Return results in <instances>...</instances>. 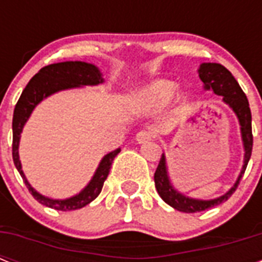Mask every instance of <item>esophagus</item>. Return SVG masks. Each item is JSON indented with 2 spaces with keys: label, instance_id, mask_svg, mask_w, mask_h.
I'll return each mask as SVG.
<instances>
[{
  "label": "esophagus",
  "instance_id": "esophagus-1",
  "mask_svg": "<svg viewBox=\"0 0 262 262\" xmlns=\"http://www.w3.org/2000/svg\"><path fill=\"white\" fill-rule=\"evenodd\" d=\"M152 137H154V135H152L151 132L141 130L136 135V141H137L139 144H144V143H147V141H151Z\"/></svg>",
  "mask_w": 262,
  "mask_h": 262
}]
</instances>
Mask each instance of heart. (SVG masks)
Returning a JSON list of instances; mask_svg holds the SVG:
<instances>
[{"instance_id":"1","label":"heart","mask_w":262,"mask_h":262,"mask_svg":"<svg viewBox=\"0 0 262 262\" xmlns=\"http://www.w3.org/2000/svg\"><path fill=\"white\" fill-rule=\"evenodd\" d=\"M178 91V84L171 80H155L132 95L130 106L141 114L162 110L171 102Z\"/></svg>"}]
</instances>
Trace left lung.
I'll list each match as a JSON object with an SVG mask.
<instances>
[{"instance_id": "left-lung-1", "label": "left lung", "mask_w": 262, "mask_h": 262, "mask_svg": "<svg viewBox=\"0 0 262 262\" xmlns=\"http://www.w3.org/2000/svg\"><path fill=\"white\" fill-rule=\"evenodd\" d=\"M199 76L204 84V90L213 91V94L223 96V102L227 104L234 114L238 118L241 129V137H242V144H244V166L241 170L235 183L232 185L231 189H228L224 194L211 200H200L191 199L189 195H185L183 193L178 191L171 183L170 175H168L167 160L164 152L162 154L160 162L158 164V168L155 171V187L159 195L163 199L164 203H167L170 207H172L177 211L186 212V213H194V212L205 211L208 208L215 207L219 204L227 201L231 194L238 187L242 175L245 174L246 166H248L250 156H252L253 148V135H252V113L246 95L239 87V84L234 79L231 72L226 69L223 65L215 62H204L199 68Z\"/></svg>"}]
</instances>
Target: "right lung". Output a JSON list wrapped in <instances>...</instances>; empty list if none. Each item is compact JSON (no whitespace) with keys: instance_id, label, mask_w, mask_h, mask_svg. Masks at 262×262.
Segmentation results:
<instances>
[{"instance_id":"obj_1","label":"right lung","mask_w":262,"mask_h":262,"mask_svg":"<svg viewBox=\"0 0 262 262\" xmlns=\"http://www.w3.org/2000/svg\"><path fill=\"white\" fill-rule=\"evenodd\" d=\"M102 83H104L102 72L99 71V68L95 67L94 63L83 62V61H65V62L51 63L42 68L30 80V83L27 84L17 104L14 107L13 122H12V130H13L12 156H13L14 166L21 175L23 181L28 187L30 193L34 195V199L46 207L57 209V211H75L94 201L102 191L103 183L110 172L111 163L115 156L119 154L121 148H117L115 151L108 152L107 155L103 156L91 181L80 193L72 195L69 199H50L47 195L40 194L38 190H35L23 171L21 162L18 156V144H20L23 127L31 117L35 107L38 106L43 99L49 98L59 91L85 87V85H99Z\"/></svg>"}]
</instances>
